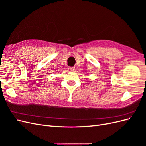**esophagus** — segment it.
Wrapping results in <instances>:
<instances>
[{
  "mask_svg": "<svg viewBox=\"0 0 146 146\" xmlns=\"http://www.w3.org/2000/svg\"><path fill=\"white\" fill-rule=\"evenodd\" d=\"M75 69H76V68L75 67H70L69 68V70H70V71H74Z\"/></svg>",
  "mask_w": 146,
  "mask_h": 146,
  "instance_id": "esophagus-1",
  "label": "esophagus"
}]
</instances>
